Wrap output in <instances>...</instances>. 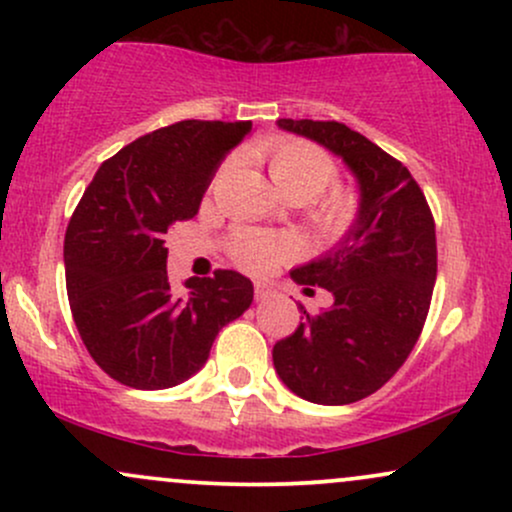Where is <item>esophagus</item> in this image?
<instances>
[{"mask_svg":"<svg viewBox=\"0 0 512 512\" xmlns=\"http://www.w3.org/2000/svg\"><path fill=\"white\" fill-rule=\"evenodd\" d=\"M269 296H272V289H269L267 284H262V281H257V284H255V301H267Z\"/></svg>","mask_w":512,"mask_h":512,"instance_id":"esophagus-1","label":"esophagus"}]
</instances>
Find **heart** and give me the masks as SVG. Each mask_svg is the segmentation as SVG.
<instances>
[{
	"label": "heart",
	"mask_w": 512,
	"mask_h": 512,
	"mask_svg": "<svg viewBox=\"0 0 512 512\" xmlns=\"http://www.w3.org/2000/svg\"><path fill=\"white\" fill-rule=\"evenodd\" d=\"M262 156L267 158L269 175L276 190L284 197H301L308 202L320 195L334 178L332 158L320 146L303 142V139L274 137L262 144ZM231 163L221 168L219 178ZM356 216V199L346 190H332L317 204L315 221L325 236L337 238L351 226ZM231 255L240 267L252 274H262L272 269L276 262L289 260L296 255V243L286 236H269V233L243 231L233 238Z\"/></svg>",
	"instance_id": "1"
}]
</instances>
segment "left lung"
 <instances>
[{"label": "left lung", "instance_id": "left-lung-1", "mask_svg": "<svg viewBox=\"0 0 512 512\" xmlns=\"http://www.w3.org/2000/svg\"><path fill=\"white\" fill-rule=\"evenodd\" d=\"M279 129L325 146L354 175L351 226L291 279L322 286L334 303L274 344L276 375L315 404H351L380 390L407 361L436 284V226L424 192L402 163L342 122L276 120Z\"/></svg>", "mask_w": 512, "mask_h": 512}]
</instances>
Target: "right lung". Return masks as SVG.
<instances>
[{"label":"right lung","mask_w":512,"mask_h":512,"mask_svg":"<svg viewBox=\"0 0 512 512\" xmlns=\"http://www.w3.org/2000/svg\"><path fill=\"white\" fill-rule=\"evenodd\" d=\"M252 122L182 120L144 134L98 168L67 236L64 272L88 354L117 383L166 390L207 363L216 334L250 308L233 269L168 279L166 233L199 211L221 161Z\"/></svg>","instance_id":"obj_1"}]
</instances>
